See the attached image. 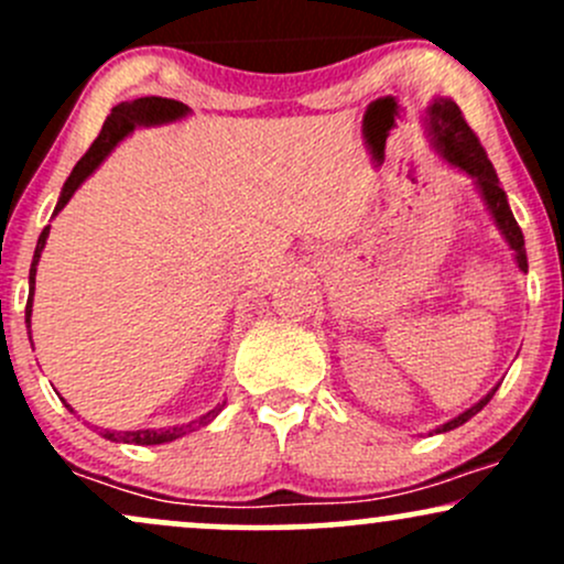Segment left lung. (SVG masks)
<instances>
[{
  "label": "left lung",
  "instance_id": "8db88e82",
  "mask_svg": "<svg viewBox=\"0 0 564 564\" xmlns=\"http://www.w3.org/2000/svg\"><path fill=\"white\" fill-rule=\"evenodd\" d=\"M426 127H430L432 142H435L437 151L443 153V159L448 161L451 166H456L458 172H467L469 177L475 180V185L480 187L485 206H488V212L496 219V228L501 230V236L507 238L509 249L514 251L517 268H520L522 273H528L525 238H522L520 225H517L514 215H511L507 193H503L501 183H498L494 164H490L488 153H485L480 140H477V134L471 132L467 119H464L462 108H458L451 97H435V100L430 102V108H426ZM496 390L498 384L485 394L480 403H475L464 413H458L456 419H451V422L437 426L435 432H451L456 430V426H462L464 422H469L475 413H480L482 408L490 403V398H494Z\"/></svg>",
  "mask_w": 564,
  "mask_h": 564
}]
</instances>
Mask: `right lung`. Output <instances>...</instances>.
I'll use <instances>...</instances> for the list:
<instances>
[{
    "mask_svg": "<svg viewBox=\"0 0 564 564\" xmlns=\"http://www.w3.org/2000/svg\"><path fill=\"white\" fill-rule=\"evenodd\" d=\"M187 113H191V108H187L185 102L170 100V97H138V100H132V102H119V106H116L111 111V116L106 119V124H102L100 134H97V140L93 142V145H89V151L79 159V164L74 166V172H70L66 185H63L61 198H57V206H55V215L63 209V206L68 204L70 196L79 191V185L84 183V180H87L89 174H93L97 166L106 161L108 153H111L113 148L119 145V142L124 140L134 127L166 124V121H177ZM47 236H50V225L42 230V236H39L36 251H34V262H31V270H29V302H25V328H31V304H34L36 264H39V257H42L44 243H47ZM63 403H66V400H63ZM66 408H68V411H74V408H70L68 403H66ZM219 411H223V405L212 408L209 413L198 416L196 422L183 424V426H170V430H132V432L102 430L100 435L106 440H113V443H132V445L172 443V440L187 435V432H193L196 426L209 424Z\"/></svg>",
    "mask_w": 564,
    "mask_h": 564,
    "instance_id": "obj_1",
    "label": "right lung"
}]
</instances>
